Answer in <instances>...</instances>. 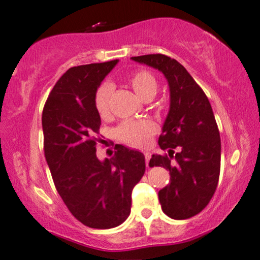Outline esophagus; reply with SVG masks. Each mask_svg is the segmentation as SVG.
<instances>
[{
    "mask_svg": "<svg viewBox=\"0 0 260 260\" xmlns=\"http://www.w3.org/2000/svg\"><path fill=\"white\" fill-rule=\"evenodd\" d=\"M144 156H145V164H147V165H149V160H150V153L145 151Z\"/></svg>",
    "mask_w": 260,
    "mask_h": 260,
    "instance_id": "obj_1",
    "label": "esophagus"
}]
</instances>
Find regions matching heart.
Segmentation results:
<instances>
[{
    "label": "heart",
    "mask_w": 260,
    "mask_h": 260,
    "mask_svg": "<svg viewBox=\"0 0 260 260\" xmlns=\"http://www.w3.org/2000/svg\"><path fill=\"white\" fill-rule=\"evenodd\" d=\"M128 82L134 91L143 99L154 96L157 90V82L153 73L145 70L134 71L128 76ZM111 85L104 83L96 89L94 95V106L101 118L110 116V96ZM156 132V127L149 120H126L116 128V137L123 144L132 148H144L149 144L151 136Z\"/></svg>",
    "instance_id": "b5f03b06"
}]
</instances>
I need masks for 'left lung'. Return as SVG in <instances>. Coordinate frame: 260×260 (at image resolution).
<instances>
[{"label":"left lung","instance_id":"8db88e82","mask_svg":"<svg viewBox=\"0 0 260 260\" xmlns=\"http://www.w3.org/2000/svg\"><path fill=\"white\" fill-rule=\"evenodd\" d=\"M132 59L157 68L169 82L171 104L159 137L160 148L169 155H153L149 166L169 170L171 176L159 192L164 213L175 220L189 219L209 204L219 182L221 142L213 109L203 89L176 59L161 53Z\"/></svg>","mask_w":260,"mask_h":260}]
</instances>
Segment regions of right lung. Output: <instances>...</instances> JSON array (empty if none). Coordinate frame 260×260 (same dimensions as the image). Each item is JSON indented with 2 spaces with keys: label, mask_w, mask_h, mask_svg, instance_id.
I'll use <instances>...</instances> for the list:
<instances>
[{
  "label": "right lung",
  "mask_w": 260,
  "mask_h": 260,
  "mask_svg": "<svg viewBox=\"0 0 260 260\" xmlns=\"http://www.w3.org/2000/svg\"><path fill=\"white\" fill-rule=\"evenodd\" d=\"M117 59L72 67L57 80L43 110L44 153L62 201L91 229L121 225L132 190L145 172L144 155L115 145L111 159L96 157L101 120L94 95Z\"/></svg>",
  "instance_id": "1"
}]
</instances>
